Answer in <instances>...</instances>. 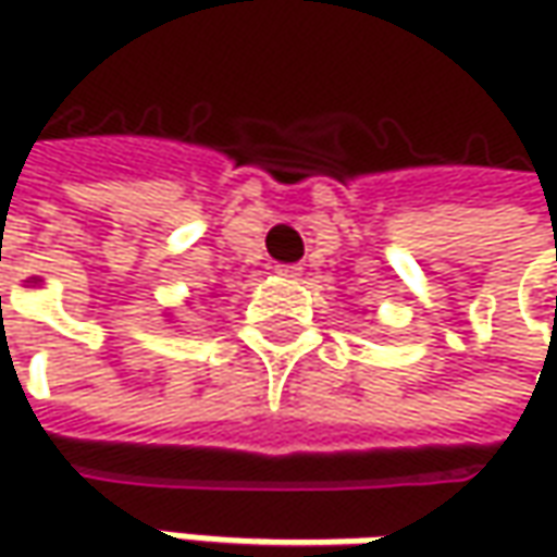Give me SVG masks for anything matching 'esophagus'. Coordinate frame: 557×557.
Here are the masks:
<instances>
[{"label":"esophagus","instance_id":"34e87169","mask_svg":"<svg viewBox=\"0 0 557 557\" xmlns=\"http://www.w3.org/2000/svg\"><path fill=\"white\" fill-rule=\"evenodd\" d=\"M275 272H278L282 278H297V275L304 272V267H297V263H285V267H278Z\"/></svg>","mask_w":557,"mask_h":557}]
</instances>
